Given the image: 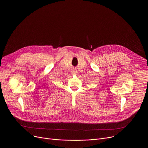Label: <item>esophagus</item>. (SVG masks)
<instances>
[{"label": "esophagus", "instance_id": "1", "mask_svg": "<svg viewBox=\"0 0 148 148\" xmlns=\"http://www.w3.org/2000/svg\"><path fill=\"white\" fill-rule=\"evenodd\" d=\"M71 73H72V74H73V75H77V74H78V73H77V71L76 70H72Z\"/></svg>", "mask_w": 148, "mask_h": 148}]
</instances>
